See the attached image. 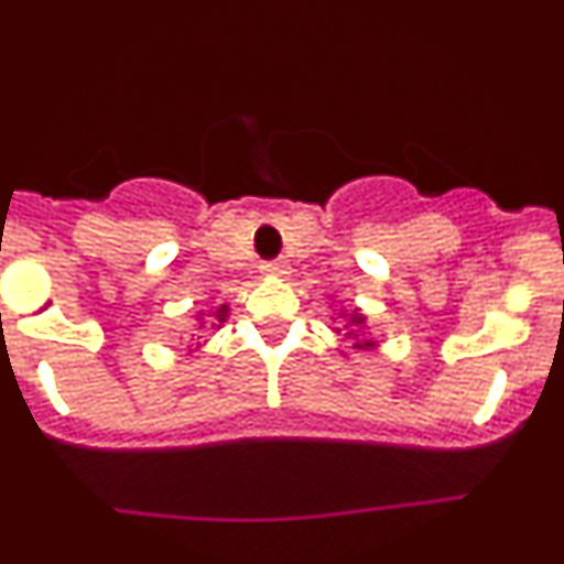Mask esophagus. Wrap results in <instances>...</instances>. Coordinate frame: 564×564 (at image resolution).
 I'll return each instance as SVG.
<instances>
[{"instance_id":"1","label":"esophagus","mask_w":564,"mask_h":564,"mask_svg":"<svg viewBox=\"0 0 564 564\" xmlns=\"http://www.w3.org/2000/svg\"><path fill=\"white\" fill-rule=\"evenodd\" d=\"M289 270H292V267H289L286 261H267V264H261V272L270 278H286Z\"/></svg>"}]
</instances>
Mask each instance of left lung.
Listing matches in <instances>:
<instances>
[{"instance_id": "obj_1", "label": "left lung", "mask_w": 564, "mask_h": 564, "mask_svg": "<svg viewBox=\"0 0 564 564\" xmlns=\"http://www.w3.org/2000/svg\"><path fill=\"white\" fill-rule=\"evenodd\" d=\"M335 318H340V327H335V333H344L346 338L351 340V349H357V351L377 349L379 344L371 338V329H368V316L362 314L357 305H351V308H344V305H340L338 316Z\"/></svg>"}]
</instances>
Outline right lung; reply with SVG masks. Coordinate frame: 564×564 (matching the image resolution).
Here are the masks:
<instances>
[{
  "mask_svg": "<svg viewBox=\"0 0 564 564\" xmlns=\"http://www.w3.org/2000/svg\"><path fill=\"white\" fill-rule=\"evenodd\" d=\"M229 314H231L229 303H220L209 311H198L196 329H220L226 324V318H229Z\"/></svg>",
  "mask_w": 564,
  "mask_h": 564,
  "instance_id": "add662e5",
  "label": "right lung"
}]
</instances>
